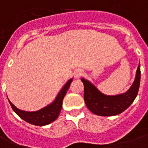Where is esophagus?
<instances>
[{"label":"esophagus","instance_id":"obj_1","mask_svg":"<svg viewBox=\"0 0 148 148\" xmlns=\"http://www.w3.org/2000/svg\"><path fill=\"white\" fill-rule=\"evenodd\" d=\"M82 74H83V72H82V71H81V70H80V69L76 70V71H75L74 73V76L75 78H79V77H80L82 75Z\"/></svg>","mask_w":148,"mask_h":148}]
</instances>
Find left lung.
<instances>
[{"instance_id": "8db88e82", "label": "left lung", "mask_w": 148, "mask_h": 148, "mask_svg": "<svg viewBox=\"0 0 148 148\" xmlns=\"http://www.w3.org/2000/svg\"><path fill=\"white\" fill-rule=\"evenodd\" d=\"M84 84V98L88 108L99 116H114L126 110L138 95L140 81V64L133 84L127 92L118 95H105L89 81L81 78Z\"/></svg>"}]
</instances>
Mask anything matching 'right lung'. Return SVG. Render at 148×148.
<instances>
[{
  "label": "right lung",
  "mask_w": 148,
  "mask_h": 148,
  "mask_svg": "<svg viewBox=\"0 0 148 148\" xmlns=\"http://www.w3.org/2000/svg\"><path fill=\"white\" fill-rule=\"evenodd\" d=\"M72 81H73V79H70L69 81L65 84L64 86L63 87L62 89L57 95L55 100L51 104L46 106L45 108L37 110V111L28 112V111H25V110H20L16 108L9 100L8 101H9L13 110L21 119L29 124H34L36 126H45V125L51 124L58 118V115L60 114L61 108H62L63 99L64 97L67 90L69 89Z\"/></svg>",
  "instance_id": "1"
}]
</instances>
